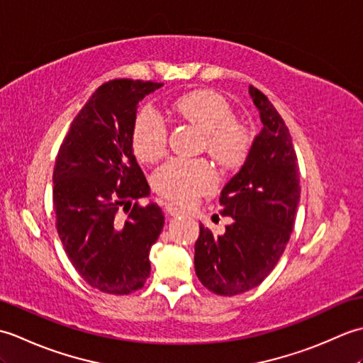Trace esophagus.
<instances>
[{"instance_id":"obj_1","label":"esophagus","mask_w":363,"mask_h":363,"mask_svg":"<svg viewBox=\"0 0 363 363\" xmlns=\"http://www.w3.org/2000/svg\"><path fill=\"white\" fill-rule=\"evenodd\" d=\"M165 212L168 215H172V217H179V215L186 213L182 209H179V207L174 206V204H165Z\"/></svg>"}]
</instances>
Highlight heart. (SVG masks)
I'll list each match as a JSON object with an SVG mask.
<instances>
[{"label": "heart", "instance_id": "obj_1", "mask_svg": "<svg viewBox=\"0 0 363 363\" xmlns=\"http://www.w3.org/2000/svg\"><path fill=\"white\" fill-rule=\"evenodd\" d=\"M173 111L204 130L206 148L226 168H235L248 156L252 137L243 123L233 118V107L217 91L196 90L177 98ZM135 156L157 160L167 150V125L154 109L138 112L133 128ZM154 187L176 203L189 204L211 190L215 173L206 159L173 157L154 173Z\"/></svg>", "mask_w": 363, "mask_h": 363}]
</instances>
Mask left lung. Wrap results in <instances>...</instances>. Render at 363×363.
I'll use <instances>...</instances> for the list:
<instances>
[{
	"mask_svg": "<svg viewBox=\"0 0 363 363\" xmlns=\"http://www.w3.org/2000/svg\"><path fill=\"white\" fill-rule=\"evenodd\" d=\"M250 95L264 126L240 172L221 190V213L233 223L223 235L199 225L195 243L198 279L221 296L257 287L272 273L295 225L301 194L289 128L260 90L250 86Z\"/></svg>",
	"mask_w": 363,
	"mask_h": 363,
	"instance_id": "8db88e82",
	"label": "left lung"
}]
</instances>
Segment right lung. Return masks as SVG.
Returning a JSON list of instances; mask_svg holds the SVG:
<instances>
[{
    "label": "right lung",
    "instance_id": "right-lung-1",
    "mask_svg": "<svg viewBox=\"0 0 363 363\" xmlns=\"http://www.w3.org/2000/svg\"><path fill=\"white\" fill-rule=\"evenodd\" d=\"M164 84L113 79L98 87L76 115L52 173L56 228L76 272L94 289L129 295L151 272L150 250L164 228L156 203L128 209L150 195L133 150L138 101Z\"/></svg>",
    "mask_w": 363,
    "mask_h": 363
}]
</instances>
